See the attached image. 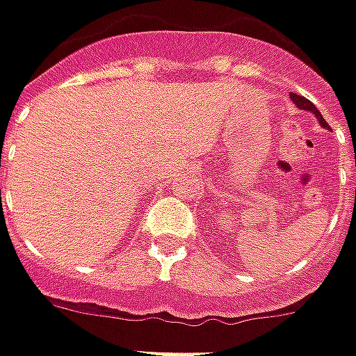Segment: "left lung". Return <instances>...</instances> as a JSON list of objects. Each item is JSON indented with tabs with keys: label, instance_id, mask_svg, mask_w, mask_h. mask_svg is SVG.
Segmentation results:
<instances>
[{
	"label": "left lung",
	"instance_id": "1",
	"mask_svg": "<svg viewBox=\"0 0 356 356\" xmlns=\"http://www.w3.org/2000/svg\"><path fill=\"white\" fill-rule=\"evenodd\" d=\"M291 100H293V104L298 106L300 110H307V112H312L313 116L319 120V124H321L323 128H327V124H325V120H323V116H321V112H319V110L315 108V104H312V102H309L307 98H303V96H300V94H291Z\"/></svg>",
	"mask_w": 356,
	"mask_h": 356
}]
</instances>
